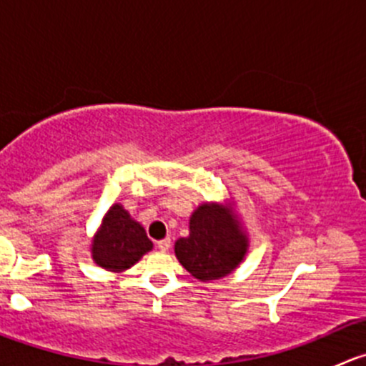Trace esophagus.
Masks as SVG:
<instances>
[{"label": "esophagus", "mask_w": 366, "mask_h": 366, "mask_svg": "<svg viewBox=\"0 0 366 366\" xmlns=\"http://www.w3.org/2000/svg\"><path fill=\"white\" fill-rule=\"evenodd\" d=\"M157 249H161V252H168L169 248H172V241H169V237L162 239V241H157Z\"/></svg>", "instance_id": "obj_1"}]
</instances>
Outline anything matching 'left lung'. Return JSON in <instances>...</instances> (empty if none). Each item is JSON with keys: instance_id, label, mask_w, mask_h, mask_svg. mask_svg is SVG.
Segmentation results:
<instances>
[{"instance_id": "obj_1", "label": "left lung", "mask_w": 366, "mask_h": 366, "mask_svg": "<svg viewBox=\"0 0 366 366\" xmlns=\"http://www.w3.org/2000/svg\"><path fill=\"white\" fill-rule=\"evenodd\" d=\"M249 248L232 204L205 202L189 217V235L175 242V257L200 282H214L232 274Z\"/></svg>"}]
</instances>
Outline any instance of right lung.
Segmentation results:
<instances>
[{
    "instance_id": "obj_1",
    "label": "right lung",
    "mask_w": 366,
    "mask_h": 366,
    "mask_svg": "<svg viewBox=\"0 0 366 366\" xmlns=\"http://www.w3.org/2000/svg\"><path fill=\"white\" fill-rule=\"evenodd\" d=\"M154 248L147 232L131 214L114 204L104 214L97 234L94 235L90 252L99 267L112 272L127 271L145 253Z\"/></svg>"
}]
</instances>
